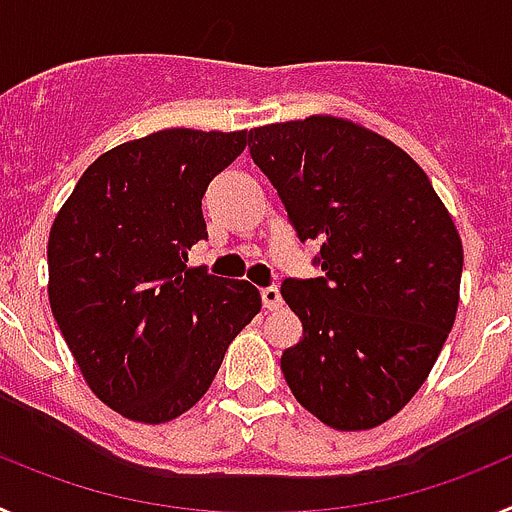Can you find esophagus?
I'll return each mask as SVG.
<instances>
[{"label":"esophagus","instance_id":"34e87169","mask_svg":"<svg viewBox=\"0 0 512 512\" xmlns=\"http://www.w3.org/2000/svg\"><path fill=\"white\" fill-rule=\"evenodd\" d=\"M261 302H264L266 310H277V307H282V295H279V289L277 287L261 289Z\"/></svg>","mask_w":512,"mask_h":512}]
</instances>
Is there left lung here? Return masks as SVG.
Returning <instances> with one entry per match:
<instances>
[{
  "instance_id": "left-lung-1",
  "label": "left lung",
  "mask_w": 512,
  "mask_h": 512,
  "mask_svg": "<svg viewBox=\"0 0 512 512\" xmlns=\"http://www.w3.org/2000/svg\"><path fill=\"white\" fill-rule=\"evenodd\" d=\"M300 241H320L318 279H284L302 323L282 374L336 431L400 413L431 374L459 307V230L431 179L392 140L310 115L248 133Z\"/></svg>"
}]
</instances>
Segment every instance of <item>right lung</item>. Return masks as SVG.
<instances>
[{"label": "right lung", "instance_id": "add662e5", "mask_svg": "<svg viewBox=\"0 0 512 512\" xmlns=\"http://www.w3.org/2000/svg\"><path fill=\"white\" fill-rule=\"evenodd\" d=\"M246 130L169 128L89 166L53 220L48 300L89 390L135 423H169L210 390L259 315V289L187 266L207 184Z\"/></svg>", "mask_w": 512, "mask_h": 512}]
</instances>
